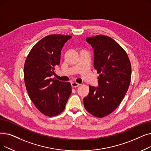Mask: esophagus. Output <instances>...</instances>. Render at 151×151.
Returning a JSON list of instances; mask_svg holds the SVG:
<instances>
[{
  "mask_svg": "<svg viewBox=\"0 0 151 151\" xmlns=\"http://www.w3.org/2000/svg\"><path fill=\"white\" fill-rule=\"evenodd\" d=\"M71 86L73 87V88H76V87H78V86H80V84H79V83H76V82H73V83H71Z\"/></svg>",
  "mask_w": 151,
  "mask_h": 151,
  "instance_id": "34e87169",
  "label": "esophagus"
}]
</instances>
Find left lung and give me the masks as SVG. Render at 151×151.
<instances>
[{
  "instance_id": "obj_1",
  "label": "left lung",
  "mask_w": 151,
  "mask_h": 151,
  "mask_svg": "<svg viewBox=\"0 0 151 151\" xmlns=\"http://www.w3.org/2000/svg\"><path fill=\"white\" fill-rule=\"evenodd\" d=\"M86 41L94 49V67L99 76V86H89L84 106L91 115L102 118L113 112L125 96L132 66L125 50L111 37L97 35L87 37Z\"/></svg>"
}]
</instances>
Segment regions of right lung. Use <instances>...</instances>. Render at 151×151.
<instances>
[{
	"instance_id": "1",
	"label": "right lung",
	"mask_w": 151,
	"mask_h": 151,
	"mask_svg": "<svg viewBox=\"0 0 151 151\" xmlns=\"http://www.w3.org/2000/svg\"><path fill=\"white\" fill-rule=\"evenodd\" d=\"M72 36L52 35L37 42L24 65V80L31 101L44 115L54 116L62 113L71 93L69 82L51 78L60 62L61 50Z\"/></svg>"
}]
</instances>
